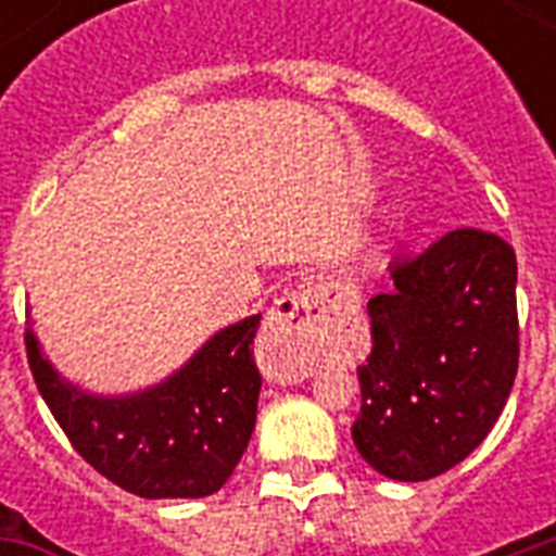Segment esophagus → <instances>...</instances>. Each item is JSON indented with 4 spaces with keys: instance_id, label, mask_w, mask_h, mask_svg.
<instances>
[{
    "instance_id": "1",
    "label": "esophagus",
    "mask_w": 556,
    "mask_h": 556,
    "mask_svg": "<svg viewBox=\"0 0 556 556\" xmlns=\"http://www.w3.org/2000/svg\"><path fill=\"white\" fill-rule=\"evenodd\" d=\"M339 309L349 306H342L337 291L325 286L286 291L270 306L258 337V354L267 372L279 381H301L313 372L315 339L325 330L330 315H339Z\"/></svg>"
}]
</instances>
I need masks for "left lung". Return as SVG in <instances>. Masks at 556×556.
Returning a JSON list of instances; mask_svg holds the SVG:
<instances>
[{
    "label": "left lung",
    "mask_w": 556,
    "mask_h": 556,
    "mask_svg": "<svg viewBox=\"0 0 556 556\" xmlns=\"http://www.w3.org/2000/svg\"><path fill=\"white\" fill-rule=\"evenodd\" d=\"M396 289L369 301L354 446L399 482L441 477L485 441L518 372L515 250L453 229L390 262Z\"/></svg>",
    "instance_id": "1"
}]
</instances>
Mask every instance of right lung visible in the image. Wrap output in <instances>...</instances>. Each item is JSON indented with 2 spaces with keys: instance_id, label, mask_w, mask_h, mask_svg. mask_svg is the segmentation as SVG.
<instances>
[{
  "instance_id": "obj_1",
  "label": "right lung",
  "mask_w": 556,
  "mask_h": 556,
  "mask_svg": "<svg viewBox=\"0 0 556 556\" xmlns=\"http://www.w3.org/2000/svg\"><path fill=\"white\" fill-rule=\"evenodd\" d=\"M262 315L219 330L169 381L125 399L65 384L26 327L38 393L71 446L118 489L157 497H207L226 485L255 426L262 375L253 339Z\"/></svg>"
}]
</instances>
